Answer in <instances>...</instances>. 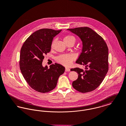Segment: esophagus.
Returning a JSON list of instances; mask_svg holds the SVG:
<instances>
[{
	"label": "esophagus",
	"instance_id": "1",
	"mask_svg": "<svg viewBox=\"0 0 126 126\" xmlns=\"http://www.w3.org/2000/svg\"><path fill=\"white\" fill-rule=\"evenodd\" d=\"M70 71V68H67V67H66V68H65V71L67 72V71Z\"/></svg>",
	"mask_w": 126,
	"mask_h": 126
}]
</instances>
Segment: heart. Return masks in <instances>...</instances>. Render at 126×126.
Returning a JSON list of instances; mask_svg holds the SVG:
<instances>
[{"mask_svg":"<svg viewBox=\"0 0 126 126\" xmlns=\"http://www.w3.org/2000/svg\"><path fill=\"white\" fill-rule=\"evenodd\" d=\"M64 41L67 44L71 42L74 43L76 41V39L73 36L69 35L64 37ZM53 44V42L52 43V45ZM76 56L74 54H62L57 56L56 59L57 62L63 65L69 66L72 63V61L74 60Z\"/></svg>","mask_w":126,"mask_h":126,"instance_id":"b5f03b06","label":"heart"}]
</instances>
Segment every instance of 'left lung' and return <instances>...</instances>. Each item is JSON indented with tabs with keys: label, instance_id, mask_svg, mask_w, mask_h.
Instances as JSON below:
<instances>
[{
	"label": "left lung",
	"instance_id": "obj_1",
	"mask_svg": "<svg viewBox=\"0 0 126 126\" xmlns=\"http://www.w3.org/2000/svg\"><path fill=\"white\" fill-rule=\"evenodd\" d=\"M77 35L83 42L82 52L76 63L85 66V70L71 69L78 73L73 87L79 92L86 93L96 89L108 71V48L103 39L88 27L68 29Z\"/></svg>",
	"mask_w": 126,
	"mask_h": 126
}]
</instances>
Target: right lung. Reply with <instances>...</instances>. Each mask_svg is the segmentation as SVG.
<instances>
[{
  "instance_id": "1",
  "label": "right lung",
  "mask_w": 126,
  "mask_h": 126,
  "mask_svg": "<svg viewBox=\"0 0 126 126\" xmlns=\"http://www.w3.org/2000/svg\"><path fill=\"white\" fill-rule=\"evenodd\" d=\"M61 30H38L28 37L21 49V71L29 85L36 91L44 93L53 90L65 71V67L57 63L50 65L49 69L42 65L44 56L50 52L53 38Z\"/></svg>"
}]
</instances>
